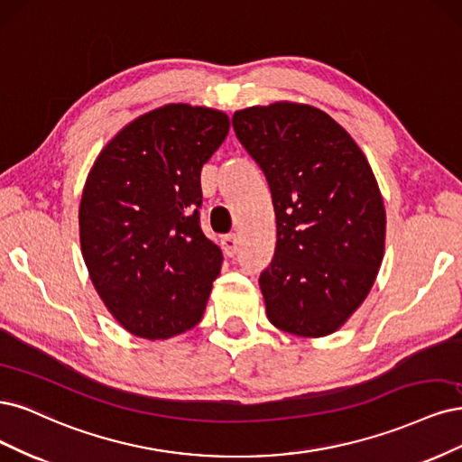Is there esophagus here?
Returning <instances> with one entry per match:
<instances>
[{
	"label": "esophagus",
	"mask_w": 462,
	"mask_h": 462,
	"mask_svg": "<svg viewBox=\"0 0 462 462\" xmlns=\"http://www.w3.org/2000/svg\"><path fill=\"white\" fill-rule=\"evenodd\" d=\"M222 245H225V251L228 257H234L237 249H240V240H237L236 234H226L225 237H222Z\"/></svg>",
	"instance_id": "esophagus-1"
}]
</instances>
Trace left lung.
Segmentation results:
<instances>
[{
    "mask_svg": "<svg viewBox=\"0 0 462 462\" xmlns=\"http://www.w3.org/2000/svg\"><path fill=\"white\" fill-rule=\"evenodd\" d=\"M232 126L276 213L274 257L259 276L266 317L293 336H328L365 301L383 257L376 178L359 145L317 107H249Z\"/></svg>",
    "mask_w": 462,
    "mask_h": 462,
    "instance_id": "obj_1",
    "label": "left lung"
}]
</instances>
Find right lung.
Masks as SVG:
<instances>
[{
    "label": "right lung",
    "mask_w": 462,
    "mask_h": 462,
    "mask_svg": "<svg viewBox=\"0 0 462 462\" xmlns=\"http://www.w3.org/2000/svg\"><path fill=\"white\" fill-rule=\"evenodd\" d=\"M228 116L171 103L125 126L88 174L80 245L111 315L130 334L167 339L193 328L222 266L201 230V167Z\"/></svg>",
    "instance_id": "add662e5"
}]
</instances>
